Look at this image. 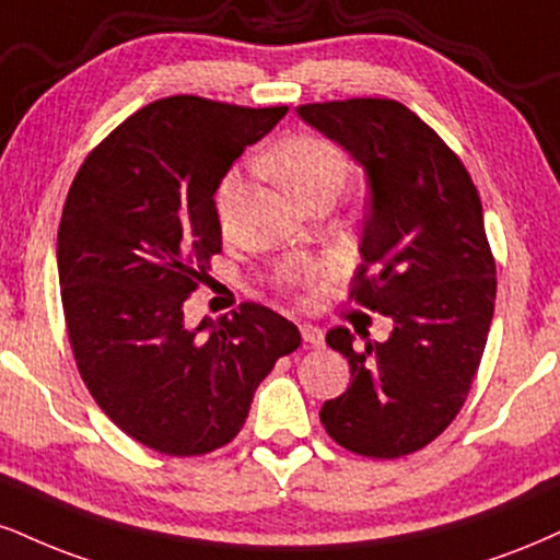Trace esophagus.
<instances>
[{
	"mask_svg": "<svg viewBox=\"0 0 560 560\" xmlns=\"http://www.w3.org/2000/svg\"><path fill=\"white\" fill-rule=\"evenodd\" d=\"M300 331H302V339H305L307 347H320L323 345V331L318 326H313V323H302Z\"/></svg>",
	"mask_w": 560,
	"mask_h": 560,
	"instance_id": "obj_1",
	"label": "esophagus"
}]
</instances>
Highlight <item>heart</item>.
Returning <instances> with one entry per match:
<instances>
[{"instance_id":"heart-1","label":"heart","mask_w":560,"mask_h":560,"mask_svg":"<svg viewBox=\"0 0 560 560\" xmlns=\"http://www.w3.org/2000/svg\"><path fill=\"white\" fill-rule=\"evenodd\" d=\"M262 170L279 177L302 206L318 198H336L345 190L349 172L347 153L331 140L318 138V135H294V138L281 140L279 145L262 159ZM240 195V179H226L221 190V221H229L232 203ZM315 271L310 266H289L284 271V281L292 287L310 284Z\"/></svg>"}]
</instances>
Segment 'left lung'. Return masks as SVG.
<instances>
[{
	"mask_svg": "<svg viewBox=\"0 0 560 560\" xmlns=\"http://www.w3.org/2000/svg\"><path fill=\"white\" fill-rule=\"evenodd\" d=\"M368 177V213L349 298L394 320L386 341L326 334L352 383L320 409L326 433L370 459L428 446L459 415L495 307V260L472 177L435 130L390 98L298 106Z\"/></svg>",
	"mask_w": 560,
	"mask_h": 560,
	"instance_id": "left-lung-1",
	"label": "left lung"
}]
</instances>
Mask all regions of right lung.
<instances>
[{
	"label": "right lung",
	"mask_w": 560,
	"mask_h": 560,
	"mask_svg": "<svg viewBox=\"0 0 560 560\" xmlns=\"http://www.w3.org/2000/svg\"><path fill=\"white\" fill-rule=\"evenodd\" d=\"M287 106L153 101L88 153L57 234L67 336L104 415L143 446L200 456L245 425L258 383L300 347L292 320L245 302L185 323L221 253L213 195Z\"/></svg>",
	"instance_id": "add662e5"
}]
</instances>
